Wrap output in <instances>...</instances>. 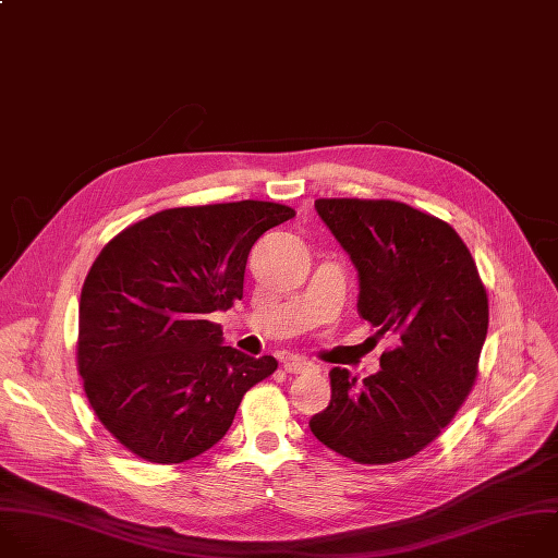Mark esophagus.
<instances>
[{
	"mask_svg": "<svg viewBox=\"0 0 558 558\" xmlns=\"http://www.w3.org/2000/svg\"><path fill=\"white\" fill-rule=\"evenodd\" d=\"M282 367L287 369L289 375H302V373H308V369L313 367V363L302 359V356H298V354H289V356L282 359Z\"/></svg>",
	"mask_w": 558,
	"mask_h": 558,
	"instance_id": "obj_1",
	"label": "esophagus"
}]
</instances>
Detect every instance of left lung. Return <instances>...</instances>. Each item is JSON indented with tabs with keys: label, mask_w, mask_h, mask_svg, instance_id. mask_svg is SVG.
I'll list each match as a JSON object with an SVG mask.
<instances>
[{
	"label": "left lung",
	"mask_w": 558,
	"mask_h": 558,
	"mask_svg": "<svg viewBox=\"0 0 558 558\" xmlns=\"http://www.w3.org/2000/svg\"><path fill=\"white\" fill-rule=\"evenodd\" d=\"M315 210L350 256L359 315L395 332L381 369L361 384L330 369V403L313 436L359 464L423 451L469 397L488 330V298L458 232L399 202L317 199Z\"/></svg>",
	"instance_id": "obj_1"
}]
</instances>
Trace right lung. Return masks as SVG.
<instances>
[{
	"instance_id": "1",
	"label": "right lung",
	"mask_w": 558,
	"mask_h": 558,
	"mask_svg": "<svg viewBox=\"0 0 558 558\" xmlns=\"http://www.w3.org/2000/svg\"><path fill=\"white\" fill-rule=\"evenodd\" d=\"M291 217L269 202L161 210L94 260L78 304V373L98 421L137 458L202 456L278 367L226 345L210 317L243 298L254 243Z\"/></svg>"
}]
</instances>
